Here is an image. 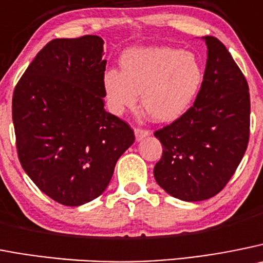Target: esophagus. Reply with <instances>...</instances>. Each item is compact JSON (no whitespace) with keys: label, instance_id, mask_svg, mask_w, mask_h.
Segmentation results:
<instances>
[{"label":"esophagus","instance_id":"34e87169","mask_svg":"<svg viewBox=\"0 0 263 263\" xmlns=\"http://www.w3.org/2000/svg\"><path fill=\"white\" fill-rule=\"evenodd\" d=\"M134 134H136L137 142H139V141H142L143 138H146V137L150 136V132H148V130L139 129V127H137V129L134 130Z\"/></svg>","mask_w":263,"mask_h":263}]
</instances>
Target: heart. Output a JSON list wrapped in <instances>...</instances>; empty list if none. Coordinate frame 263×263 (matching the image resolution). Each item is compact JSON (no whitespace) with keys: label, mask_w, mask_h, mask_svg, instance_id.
Segmentation results:
<instances>
[{"label":"heart","mask_w":263,"mask_h":263,"mask_svg":"<svg viewBox=\"0 0 263 263\" xmlns=\"http://www.w3.org/2000/svg\"><path fill=\"white\" fill-rule=\"evenodd\" d=\"M121 71L107 70L103 88L116 115L141 104L156 122H172L189 110L203 82L198 57L171 47H134L120 59Z\"/></svg>","instance_id":"1"}]
</instances>
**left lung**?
I'll use <instances>...</instances> for the list:
<instances>
[{
  "instance_id": "8db88e82",
  "label": "left lung",
  "mask_w": 263,
  "mask_h": 263,
  "mask_svg": "<svg viewBox=\"0 0 263 263\" xmlns=\"http://www.w3.org/2000/svg\"><path fill=\"white\" fill-rule=\"evenodd\" d=\"M207 61L193 107L155 132L163 155L154 177L170 196L198 202L216 196L238 167L249 142L248 82L227 48L203 36Z\"/></svg>"
}]
</instances>
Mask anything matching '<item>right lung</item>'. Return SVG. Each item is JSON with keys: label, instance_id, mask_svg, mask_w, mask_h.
<instances>
[{"label": "right lung", "instance_id": "1", "mask_svg": "<svg viewBox=\"0 0 263 263\" xmlns=\"http://www.w3.org/2000/svg\"><path fill=\"white\" fill-rule=\"evenodd\" d=\"M103 44L96 35L54 39L14 90L19 161L39 189L65 206L98 198L134 143L129 125L104 108Z\"/></svg>", "mask_w": 263, "mask_h": 263}]
</instances>
